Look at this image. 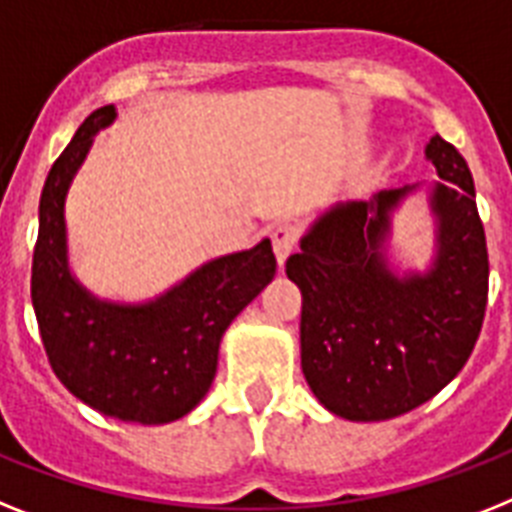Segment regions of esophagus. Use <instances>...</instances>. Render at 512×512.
<instances>
[{"label":"esophagus","mask_w":512,"mask_h":512,"mask_svg":"<svg viewBox=\"0 0 512 512\" xmlns=\"http://www.w3.org/2000/svg\"><path fill=\"white\" fill-rule=\"evenodd\" d=\"M295 243H298V227L295 225H280L272 232V248L274 256H277V264L285 266L287 256L295 251Z\"/></svg>","instance_id":"obj_1"}]
</instances>
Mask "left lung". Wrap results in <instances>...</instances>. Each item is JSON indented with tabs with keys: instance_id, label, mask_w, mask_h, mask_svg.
Masks as SVG:
<instances>
[{
	"instance_id": "8db88e82",
	"label": "left lung",
	"mask_w": 512,
	"mask_h": 512,
	"mask_svg": "<svg viewBox=\"0 0 512 512\" xmlns=\"http://www.w3.org/2000/svg\"><path fill=\"white\" fill-rule=\"evenodd\" d=\"M424 156L439 183L329 206L287 259L303 295V377L329 413L348 421H384L432 400L479 340L489 259L474 177L439 135ZM418 189L435 219V253L424 270H398L391 217Z\"/></svg>"
}]
</instances>
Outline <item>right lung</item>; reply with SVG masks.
Listing matches in <instances>:
<instances>
[{"label": "right lung", "mask_w": 512, "mask_h": 512, "mask_svg": "<svg viewBox=\"0 0 512 512\" xmlns=\"http://www.w3.org/2000/svg\"><path fill=\"white\" fill-rule=\"evenodd\" d=\"M114 120V104L88 114L46 175L33 311L54 374L75 398L128 424H170L206 398L227 327L274 280L277 259L264 238L248 251L204 261L149 301L91 293L70 266L65 204L96 133Z\"/></svg>", "instance_id": "add662e5"}]
</instances>
